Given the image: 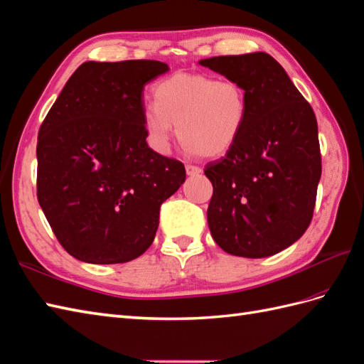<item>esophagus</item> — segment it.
<instances>
[{"label": "esophagus", "instance_id": "esophagus-1", "mask_svg": "<svg viewBox=\"0 0 364 364\" xmlns=\"http://www.w3.org/2000/svg\"><path fill=\"white\" fill-rule=\"evenodd\" d=\"M185 171H187L188 176H194V174H199L202 173V168L198 166V165H191V164H187L185 165Z\"/></svg>", "mask_w": 364, "mask_h": 364}]
</instances>
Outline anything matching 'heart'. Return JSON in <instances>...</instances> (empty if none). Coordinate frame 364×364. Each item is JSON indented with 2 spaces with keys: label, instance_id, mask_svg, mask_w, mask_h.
I'll use <instances>...</instances> for the list:
<instances>
[{
  "label": "heart",
  "instance_id": "heart-1",
  "mask_svg": "<svg viewBox=\"0 0 364 364\" xmlns=\"http://www.w3.org/2000/svg\"><path fill=\"white\" fill-rule=\"evenodd\" d=\"M154 103L144 108L149 145L168 151L177 136L191 153L218 157L232 148L245 127L249 94L236 80L207 74H176L154 86Z\"/></svg>",
  "mask_w": 364,
  "mask_h": 364
}]
</instances>
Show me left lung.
<instances>
[{"label":"left lung","mask_w":364,"mask_h":364,"mask_svg":"<svg viewBox=\"0 0 364 364\" xmlns=\"http://www.w3.org/2000/svg\"><path fill=\"white\" fill-rule=\"evenodd\" d=\"M249 94L245 127L225 157L208 162L207 210L224 252L265 258L304 235L314 218L321 151L312 106L265 52L200 60Z\"/></svg>","instance_id":"left-lung-1"}]
</instances>
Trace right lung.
Instances as JSON below:
<instances>
[{
  "mask_svg": "<svg viewBox=\"0 0 364 364\" xmlns=\"http://www.w3.org/2000/svg\"><path fill=\"white\" fill-rule=\"evenodd\" d=\"M170 69L156 60L86 61L44 117L37 198L61 247L91 264H120L153 244L182 162L146 144L144 86Z\"/></svg>",
  "mask_w": 364,
  "mask_h": 364,
  "instance_id": "right-lung-1",
  "label": "right lung"
}]
</instances>
